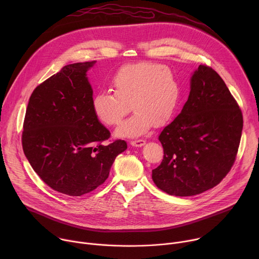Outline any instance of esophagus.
Wrapping results in <instances>:
<instances>
[{"label":"esophagus","instance_id":"obj_1","mask_svg":"<svg viewBox=\"0 0 259 259\" xmlns=\"http://www.w3.org/2000/svg\"><path fill=\"white\" fill-rule=\"evenodd\" d=\"M145 142L146 141L144 139H135V140L130 141L131 145H133V146H142L145 144Z\"/></svg>","mask_w":259,"mask_h":259}]
</instances>
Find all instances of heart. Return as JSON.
Instances as JSON below:
<instances>
[{
  "instance_id": "1",
  "label": "heart",
  "mask_w": 259,
  "mask_h": 259,
  "mask_svg": "<svg viewBox=\"0 0 259 259\" xmlns=\"http://www.w3.org/2000/svg\"><path fill=\"white\" fill-rule=\"evenodd\" d=\"M114 93L100 91L91 102L96 119L105 126H117L129 113L134 114L117 130L120 136H138L153 124L165 125L175 114L180 100V84L171 69L155 62L124 65L112 79Z\"/></svg>"
}]
</instances>
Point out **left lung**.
Returning a JSON list of instances; mask_svg holds the SVG:
<instances>
[{
	"label": "left lung",
	"mask_w": 259,
	"mask_h": 259,
	"mask_svg": "<svg viewBox=\"0 0 259 259\" xmlns=\"http://www.w3.org/2000/svg\"><path fill=\"white\" fill-rule=\"evenodd\" d=\"M243 129L242 110L224 80L200 64L181 113L159 136L162 163L153 170L156 186L171 196L208 191L231 171Z\"/></svg>",
	"instance_id": "obj_1"
}]
</instances>
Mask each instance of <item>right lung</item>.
Instances as JSON below:
<instances>
[{
  "label": "right lung",
  "instance_id": "right-lung-1",
  "mask_svg": "<svg viewBox=\"0 0 259 259\" xmlns=\"http://www.w3.org/2000/svg\"><path fill=\"white\" fill-rule=\"evenodd\" d=\"M95 61L65 65L36 87L26 107L22 149L34 172L52 190L72 197L106 180L125 140L105 144L110 132L92 112L86 72Z\"/></svg>",
  "mask_w": 259,
  "mask_h": 259
}]
</instances>
